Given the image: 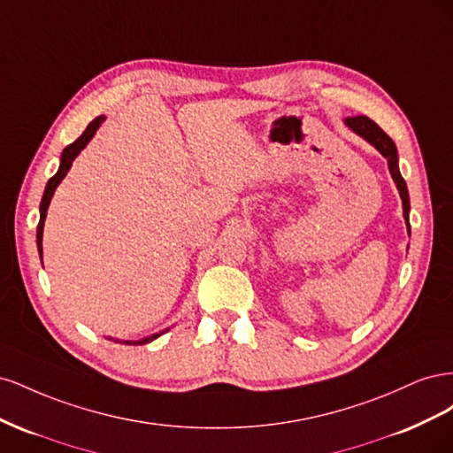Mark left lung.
Returning <instances> with one entry per match:
<instances>
[{
    "label": "left lung",
    "instance_id": "1",
    "mask_svg": "<svg viewBox=\"0 0 453 453\" xmlns=\"http://www.w3.org/2000/svg\"><path fill=\"white\" fill-rule=\"evenodd\" d=\"M346 125L353 130L357 132L361 138H365L368 143H372L380 153L388 158V166H389V172H391V177L393 181L396 183V188H399L401 193V198H403V211H404V219H406V225L410 226L408 223V211H410V198H408V188H406V183L403 180V175L399 172V157H396V147L393 143V140L389 138V135L383 132L374 120H370L368 117L365 115H359V117H348L346 119Z\"/></svg>",
    "mask_w": 453,
    "mask_h": 453
}]
</instances>
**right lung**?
Here are the masks:
<instances>
[{"instance_id":"add662e5","label":"right lung","mask_w":453,"mask_h":453,"mask_svg":"<svg viewBox=\"0 0 453 453\" xmlns=\"http://www.w3.org/2000/svg\"><path fill=\"white\" fill-rule=\"evenodd\" d=\"M104 115H100V117H96L90 125L87 127V130L81 134V138H77L73 143H70L67 145L64 150H62V160H60V168H58V172L54 173L50 180H49V183H47V187H45V193H43V198H41V205H39V211H41V217H39V225H37V250H39V255H43V248H41V240H43V225H45V217H47V210H49V203H50V198H52V195H54V190H57V187L60 185V181L64 180L65 177V173L70 172V168H72V164H73V160H75V157L81 153V150H83L85 147H87V143L92 140V135L96 134V130L100 128V125L104 122ZM162 333H157V334H153V336H147V338H142V340H135V342H125V344H128V346H142V344H147V342H150V340H155V338H158Z\"/></svg>"}]
</instances>
